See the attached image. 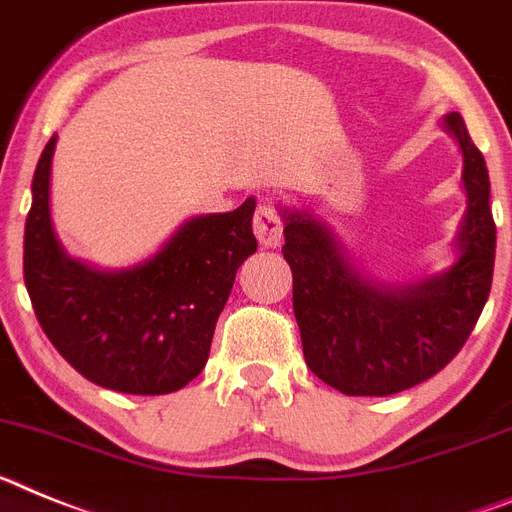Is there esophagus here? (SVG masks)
Segmentation results:
<instances>
[{
  "mask_svg": "<svg viewBox=\"0 0 512 512\" xmlns=\"http://www.w3.org/2000/svg\"><path fill=\"white\" fill-rule=\"evenodd\" d=\"M255 237L262 247H278L283 239V216L273 201H260L252 221Z\"/></svg>",
  "mask_w": 512,
  "mask_h": 512,
  "instance_id": "1",
  "label": "esophagus"
}]
</instances>
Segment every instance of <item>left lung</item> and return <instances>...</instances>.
Wrapping results in <instances>:
<instances>
[{
    "instance_id": "obj_1",
    "label": "left lung",
    "mask_w": 512,
    "mask_h": 512,
    "mask_svg": "<svg viewBox=\"0 0 512 512\" xmlns=\"http://www.w3.org/2000/svg\"><path fill=\"white\" fill-rule=\"evenodd\" d=\"M446 128L464 154L466 216L459 260L412 286H373L340 255L309 213L286 211L283 257L293 273V314L306 366L348 397H389L428 381L464 348L495 270L490 175L459 113Z\"/></svg>"
}]
</instances>
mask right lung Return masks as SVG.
I'll list each match as a JSON object with an SVG mask.
<instances>
[{
    "mask_svg": "<svg viewBox=\"0 0 512 512\" xmlns=\"http://www.w3.org/2000/svg\"><path fill=\"white\" fill-rule=\"evenodd\" d=\"M53 149L56 136L35 167L22 244L25 286L43 332L92 384L139 397L182 389L206 366L239 265L257 250L255 201L190 219L139 268L100 273L71 260L53 234Z\"/></svg>",
    "mask_w": 512,
    "mask_h": 512,
    "instance_id": "add662e5",
    "label": "right lung"
}]
</instances>
